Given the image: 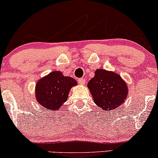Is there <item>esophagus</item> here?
<instances>
[{"mask_svg":"<svg viewBox=\"0 0 158 158\" xmlns=\"http://www.w3.org/2000/svg\"><path fill=\"white\" fill-rule=\"evenodd\" d=\"M78 81H79V83L81 85H84L85 84V79H82V78H81V79H78Z\"/></svg>","mask_w":158,"mask_h":158,"instance_id":"34e87169","label":"esophagus"}]
</instances>
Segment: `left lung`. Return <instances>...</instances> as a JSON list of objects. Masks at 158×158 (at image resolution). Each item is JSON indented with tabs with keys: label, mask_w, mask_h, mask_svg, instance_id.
Masks as SVG:
<instances>
[{
	"label": "left lung",
	"mask_w": 158,
	"mask_h": 158,
	"mask_svg": "<svg viewBox=\"0 0 158 158\" xmlns=\"http://www.w3.org/2000/svg\"><path fill=\"white\" fill-rule=\"evenodd\" d=\"M94 101L102 110L117 109L128 95L127 85L118 74L99 69L88 83Z\"/></svg>",
	"instance_id": "1"
}]
</instances>
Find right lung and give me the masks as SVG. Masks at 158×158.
<instances>
[{
	"mask_svg": "<svg viewBox=\"0 0 158 158\" xmlns=\"http://www.w3.org/2000/svg\"><path fill=\"white\" fill-rule=\"evenodd\" d=\"M77 84L73 78L64 77L60 71L52 72L36 84V99L48 110H58L67 101L70 88Z\"/></svg>",
	"mask_w": 158,
	"mask_h": 158,
	"instance_id": "obj_1",
	"label": "right lung"
}]
</instances>
